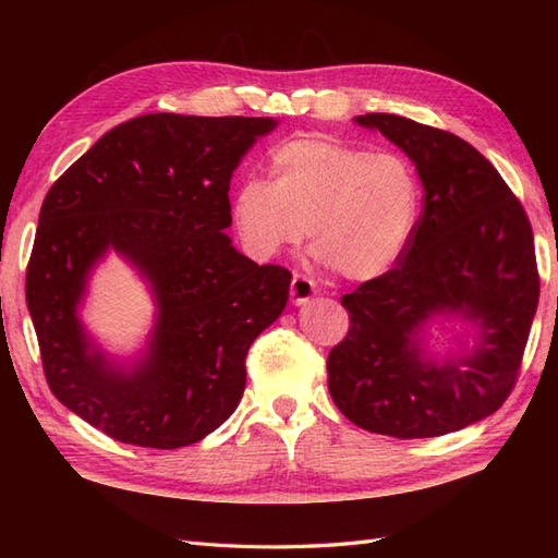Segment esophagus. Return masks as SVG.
I'll list each match as a JSON object with an SVG mask.
<instances>
[{"instance_id": "esophagus-1", "label": "esophagus", "mask_w": 558, "mask_h": 558, "mask_svg": "<svg viewBox=\"0 0 558 558\" xmlns=\"http://www.w3.org/2000/svg\"><path fill=\"white\" fill-rule=\"evenodd\" d=\"M314 294H316V286H314L312 278H306V276H294V278H292L290 300H292L294 306L310 304Z\"/></svg>"}]
</instances>
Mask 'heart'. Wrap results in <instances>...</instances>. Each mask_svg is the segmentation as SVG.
I'll return each mask as SVG.
<instances>
[{"mask_svg":"<svg viewBox=\"0 0 558 558\" xmlns=\"http://www.w3.org/2000/svg\"><path fill=\"white\" fill-rule=\"evenodd\" d=\"M270 182L248 180L232 220L256 258H270L310 232L314 256L348 280H374L398 264L422 213L420 177L400 153L298 136L272 148Z\"/></svg>","mask_w":558,"mask_h":558,"instance_id":"b5f03b06","label":"heart"}]
</instances>
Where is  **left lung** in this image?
<instances>
[{
    "label": "left lung",
    "mask_w": 558,
    "mask_h": 558,
    "mask_svg": "<svg viewBox=\"0 0 558 558\" xmlns=\"http://www.w3.org/2000/svg\"><path fill=\"white\" fill-rule=\"evenodd\" d=\"M412 160L424 210L400 264L342 298L328 390L366 432L429 438L489 417L511 393L539 302L523 206L468 141L398 114H360ZM448 332L434 349L430 328Z\"/></svg>",
    "instance_id": "1"
}]
</instances>
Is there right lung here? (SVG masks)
<instances>
[{
    "label": "right lung",
    "mask_w": 558,
    "mask_h": 558,
    "mask_svg": "<svg viewBox=\"0 0 558 558\" xmlns=\"http://www.w3.org/2000/svg\"><path fill=\"white\" fill-rule=\"evenodd\" d=\"M270 117L141 114L100 136L47 192L26 302L47 384L122 444L192 446L230 417L252 342L282 314L290 270L258 266L225 230L230 180ZM117 253L157 306L145 348L117 359L82 322L89 278Z\"/></svg>",
    "instance_id": "add662e5"
}]
</instances>
